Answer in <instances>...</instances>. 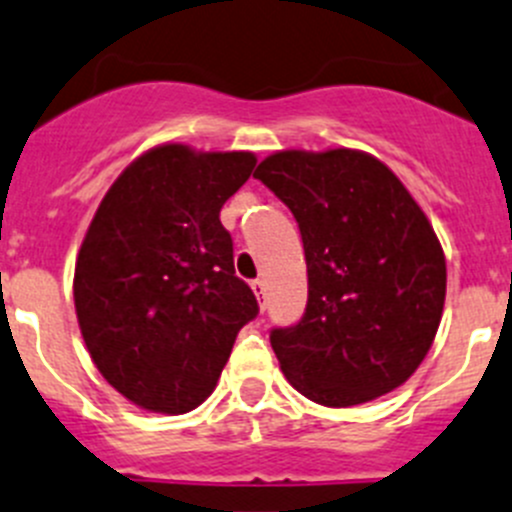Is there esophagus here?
<instances>
[{
  "instance_id": "34e87169",
  "label": "esophagus",
  "mask_w": 512,
  "mask_h": 512,
  "mask_svg": "<svg viewBox=\"0 0 512 512\" xmlns=\"http://www.w3.org/2000/svg\"><path fill=\"white\" fill-rule=\"evenodd\" d=\"M251 289H253V294H256V299H259L261 309H266V284L264 281H253Z\"/></svg>"
}]
</instances>
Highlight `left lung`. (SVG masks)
Returning <instances> with one entry per match:
<instances>
[{
  "instance_id": "1",
  "label": "left lung",
  "mask_w": 512,
  "mask_h": 512,
  "mask_svg": "<svg viewBox=\"0 0 512 512\" xmlns=\"http://www.w3.org/2000/svg\"><path fill=\"white\" fill-rule=\"evenodd\" d=\"M294 213L304 241V319L271 332L281 372L324 407L405 384L435 342L447 289L430 218L379 158L354 148L276 150L253 173Z\"/></svg>"
}]
</instances>
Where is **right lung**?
I'll return each mask as SVG.
<instances>
[{
    "instance_id": "right-lung-1",
    "label": "right lung",
    "mask_w": 512,
    "mask_h": 512,
    "mask_svg": "<svg viewBox=\"0 0 512 512\" xmlns=\"http://www.w3.org/2000/svg\"><path fill=\"white\" fill-rule=\"evenodd\" d=\"M253 165L248 150L160 143L115 178L87 226L77 324L97 372L140 410H196L259 314L218 218Z\"/></svg>"
}]
</instances>
